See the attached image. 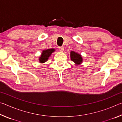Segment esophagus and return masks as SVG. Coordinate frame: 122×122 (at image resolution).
<instances>
[{
  "label": "esophagus",
  "mask_w": 122,
  "mask_h": 122,
  "mask_svg": "<svg viewBox=\"0 0 122 122\" xmlns=\"http://www.w3.org/2000/svg\"><path fill=\"white\" fill-rule=\"evenodd\" d=\"M59 51H64L63 47H59Z\"/></svg>",
  "instance_id": "1"
}]
</instances>
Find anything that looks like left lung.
I'll list each match as a JSON object with an SVG mask.
<instances>
[{
    "instance_id": "obj_1",
    "label": "left lung",
    "mask_w": 122,
    "mask_h": 122,
    "mask_svg": "<svg viewBox=\"0 0 122 122\" xmlns=\"http://www.w3.org/2000/svg\"><path fill=\"white\" fill-rule=\"evenodd\" d=\"M70 56H71V60L75 63V65H80L83 62V59H82L81 55L78 53L75 52V51H71Z\"/></svg>"
}]
</instances>
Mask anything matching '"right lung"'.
<instances>
[{"label":"right lung","instance_id":"right-lung-1","mask_svg":"<svg viewBox=\"0 0 122 122\" xmlns=\"http://www.w3.org/2000/svg\"><path fill=\"white\" fill-rule=\"evenodd\" d=\"M55 51V49L54 48L47 49H45V50H43L42 53L41 54L39 58V62L41 63H44L46 62V61H48V60L49 58V57L51 56V54Z\"/></svg>","mask_w":122,"mask_h":122}]
</instances>
